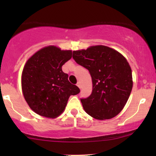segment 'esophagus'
Instances as JSON below:
<instances>
[{
    "instance_id": "34e87169",
    "label": "esophagus",
    "mask_w": 156,
    "mask_h": 156,
    "mask_svg": "<svg viewBox=\"0 0 156 156\" xmlns=\"http://www.w3.org/2000/svg\"><path fill=\"white\" fill-rule=\"evenodd\" d=\"M76 86H77L80 89H81V85H80V82L76 83Z\"/></svg>"
}]
</instances>
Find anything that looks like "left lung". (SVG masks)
<instances>
[{
	"instance_id": "1",
	"label": "left lung",
	"mask_w": 156,
	"mask_h": 156,
	"mask_svg": "<svg viewBox=\"0 0 156 156\" xmlns=\"http://www.w3.org/2000/svg\"><path fill=\"white\" fill-rule=\"evenodd\" d=\"M72 57L89 70L92 80L91 95L80 99L85 112L99 120L118 115L126 104L133 87L131 69L125 57L104 45L73 51Z\"/></svg>"
}]
</instances>
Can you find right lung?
Here are the masks:
<instances>
[{
	"label": "right lung",
	"mask_w": 156,
	"mask_h": 156,
	"mask_svg": "<svg viewBox=\"0 0 156 156\" xmlns=\"http://www.w3.org/2000/svg\"><path fill=\"white\" fill-rule=\"evenodd\" d=\"M72 55L71 50L48 46L37 51L27 61L22 74L23 93L36 114L55 118L65 110L70 96L80 92L62 69Z\"/></svg>",
	"instance_id": "add662e5"
}]
</instances>
